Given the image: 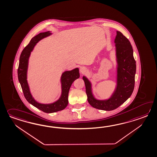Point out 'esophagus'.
I'll return each instance as SVG.
<instances>
[{
    "label": "esophagus",
    "mask_w": 157,
    "mask_h": 157,
    "mask_svg": "<svg viewBox=\"0 0 157 157\" xmlns=\"http://www.w3.org/2000/svg\"><path fill=\"white\" fill-rule=\"evenodd\" d=\"M80 71L82 74L85 73L87 71V69L85 67L82 66V67H81L80 68Z\"/></svg>",
    "instance_id": "esophagus-1"
}]
</instances>
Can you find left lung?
Instances as JSON below:
<instances>
[{
    "label": "left lung",
    "mask_w": 157,
    "mask_h": 157,
    "mask_svg": "<svg viewBox=\"0 0 157 157\" xmlns=\"http://www.w3.org/2000/svg\"><path fill=\"white\" fill-rule=\"evenodd\" d=\"M115 43L118 67L117 87L112 98L104 101L95 99L92 94L91 83L86 77H83L89 104L94 108L102 110L110 111L118 108L131 96L135 87L136 64L132 45L129 40L118 31Z\"/></svg>",
    "instance_id": "obj_1"
}]
</instances>
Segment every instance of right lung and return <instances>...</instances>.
Listing matches in <instances>:
<instances>
[{
	"label": "right lung",
	"instance_id": "obj_1",
	"mask_svg": "<svg viewBox=\"0 0 157 157\" xmlns=\"http://www.w3.org/2000/svg\"><path fill=\"white\" fill-rule=\"evenodd\" d=\"M51 34L49 32L40 33L38 35L33 37L30 43L22 51L20 57L19 65L18 67V79L21 84V88L26 100L36 108L46 113H52L62 110L66 108L68 104V94L70 87L74 81L80 76L79 69L76 68L71 71H65L61 77L62 95L59 100L51 104H42L37 102L32 97L29 91L26 80V73L28 69V59L36 43L42 39Z\"/></svg>",
	"mask_w": 157,
	"mask_h": 157
}]
</instances>
